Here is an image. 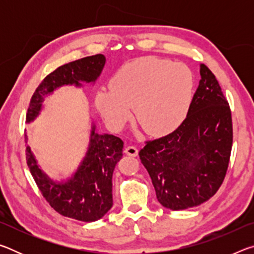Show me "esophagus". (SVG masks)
Masks as SVG:
<instances>
[{"mask_svg": "<svg viewBox=\"0 0 254 254\" xmlns=\"http://www.w3.org/2000/svg\"><path fill=\"white\" fill-rule=\"evenodd\" d=\"M124 152H126L127 156H130V157H136L137 153H139V150H137L135 147H132V145H130V147L126 148Z\"/></svg>", "mask_w": 254, "mask_h": 254, "instance_id": "34e87169", "label": "esophagus"}]
</instances>
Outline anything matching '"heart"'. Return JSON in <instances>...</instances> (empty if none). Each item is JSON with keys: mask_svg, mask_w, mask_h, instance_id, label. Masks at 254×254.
Here are the masks:
<instances>
[{"mask_svg": "<svg viewBox=\"0 0 254 254\" xmlns=\"http://www.w3.org/2000/svg\"><path fill=\"white\" fill-rule=\"evenodd\" d=\"M111 89L96 92L95 104L106 123L121 128L131 117L150 135L175 131L186 118L194 92V76L182 63L157 57L140 58L122 66Z\"/></svg>", "mask_w": 254, "mask_h": 254, "instance_id": "obj_1", "label": "heart"}]
</instances>
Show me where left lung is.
Instances as JSON below:
<instances>
[{
  "instance_id": "1",
  "label": "left lung",
  "mask_w": 254,
  "mask_h": 254,
  "mask_svg": "<svg viewBox=\"0 0 254 254\" xmlns=\"http://www.w3.org/2000/svg\"><path fill=\"white\" fill-rule=\"evenodd\" d=\"M199 85L186 119L140 150L159 203L180 210L195 207L216 194L229 167L233 126L231 109L216 77L200 65Z\"/></svg>"
}]
</instances>
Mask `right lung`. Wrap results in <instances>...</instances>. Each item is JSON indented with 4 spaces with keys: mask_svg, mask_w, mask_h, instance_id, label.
<instances>
[{
    "mask_svg": "<svg viewBox=\"0 0 254 254\" xmlns=\"http://www.w3.org/2000/svg\"><path fill=\"white\" fill-rule=\"evenodd\" d=\"M104 65L105 57L98 54L66 64L50 72L33 93L27 122L38 117L48 94L63 85L93 83L101 75ZM122 152L123 141L120 137L98 134L93 126L87 153L79 168L68 182L56 183L39 168L29 145L25 148L30 173L45 199L63 216L83 222L100 220L113 206L112 177Z\"/></svg>",
    "mask_w": 254,
    "mask_h": 254,
    "instance_id": "1",
    "label": "right lung"
}]
</instances>
